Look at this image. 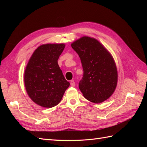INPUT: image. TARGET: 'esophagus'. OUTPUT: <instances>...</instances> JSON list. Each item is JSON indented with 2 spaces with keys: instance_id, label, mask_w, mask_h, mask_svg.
<instances>
[{
  "instance_id": "34e87169",
  "label": "esophagus",
  "mask_w": 147,
  "mask_h": 147,
  "mask_svg": "<svg viewBox=\"0 0 147 147\" xmlns=\"http://www.w3.org/2000/svg\"><path fill=\"white\" fill-rule=\"evenodd\" d=\"M70 84L71 86H75V82H74V80H71L70 82Z\"/></svg>"
}]
</instances>
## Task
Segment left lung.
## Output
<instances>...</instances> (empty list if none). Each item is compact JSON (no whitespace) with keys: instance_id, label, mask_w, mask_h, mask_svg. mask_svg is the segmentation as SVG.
Masks as SVG:
<instances>
[{"instance_id":"obj_1","label":"left lung","mask_w":147,"mask_h":147,"mask_svg":"<svg viewBox=\"0 0 147 147\" xmlns=\"http://www.w3.org/2000/svg\"><path fill=\"white\" fill-rule=\"evenodd\" d=\"M82 62L83 77L79 88L86 99L100 104L116 88L118 74L114 59L108 50L94 38L84 36L71 43Z\"/></svg>"}]
</instances>
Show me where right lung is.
<instances>
[{
    "mask_svg": "<svg viewBox=\"0 0 147 147\" xmlns=\"http://www.w3.org/2000/svg\"><path fill=\"white\" fill-rule=\"evenodd\" d=\"M64 48V43L40 45L26 66L24 83L27 94L41 107L51 108L57 105L69 86L57 63Z\"/></svg>",
    "mask_w": 147,
    "mask_h": 147,
    "instance_id": "obj_1",
    "label": "right lung"
}]
</instances>
